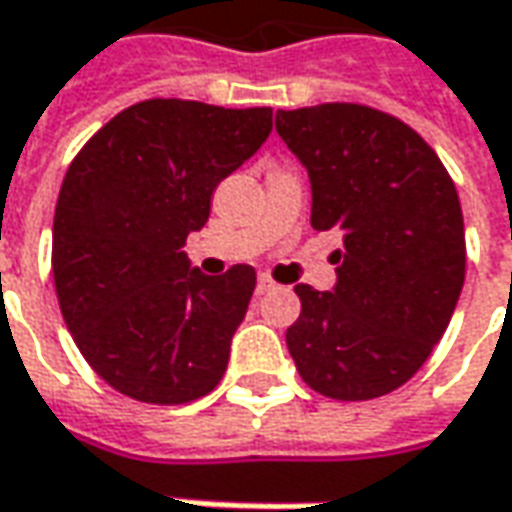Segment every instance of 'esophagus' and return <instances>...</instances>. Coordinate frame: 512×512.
<instances>
[{
  "label": "esophagus",
  "mask_w": 512,
  "mask_h": 512,
  "mask_svg": "<svg viewBox=\"0 0 512 512\" xmlns=\"http://www.w3.org/2000/svg\"><path fill=\"white\" fill-rule=\"evenodd\" d=\"M276 290V281L270 279L267 273H259V279H256V293L264 296V293H273Z\"/></svg>",
  "instance_id": "esophagus-1"
}]
</instances>
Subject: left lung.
<instances>
[{
  "label": "left lung",
  "mask_w": 512,
  "mask_h": 512,
  "mask_svg": "<svg viewBox=\"0 0 512 512\" xmlns=\"http://www.w3.org/2000/svg\"><path fill=\"white\" fill-rule=\"evenodd\" d=\"M310 174L312 228L338 231L332 293L298 284L287 349L301 380L332 400H375L423 366L465 281L454 180L411 126L363 104L276 112Z\"/></svg>",
  "instance_id": "1"
}]
</instances>
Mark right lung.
<instances>
[{
  "instance_id": "1",
  "label": "right lung",
  "mask_w": 512,
  "mask_h": 512,
  "mask_svg": "<svg viewBox=\"0 0 512 512\" xmlns=\"http://www.w3.org/2000/svg\"><path fill=\"white\" fill-rule=\"evenodd\" d=\"M270 129V106L152 98L75 154L53 219V279L72 341L115 392L180 406L225 375L256 270L205 276L183 248L208 222L216 185Z\"/></svg>"
}]
</instances>
